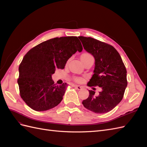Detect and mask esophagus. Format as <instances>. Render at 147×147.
Instances as JSON below:
<instances>
[{
	"mask_svg": "<svg viewBox=\"0 0 147 147\" xmlns=\"http://www.w3.org/2000/svg\"><path fill=\"white\" fill-rule=\"evenodd\" d=\"M74 87L77 90H82V86H79V85H74Z\"/></svg>",
	"mask_w": 147,
	"mask_h": 147,
	"instance_id": "1",
	"label": "esophagus"
}]
</instances>
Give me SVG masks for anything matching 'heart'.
<instances>
[{
  "instance_id": "1",
  "label": "heart",
  "mask_w": 147,
  "mask_h": 147,
  "mask_svg": "<svg viewBox=\"0 0 147 147\" xmlns=\"http://www.w3.org/2000/svg\"><path fill=\"white\" fill-rule=\"evenodd\" d=\"M91 56H92V55H90V53H84L83 54H82V56H81V59H82V61H83V60L85 59L88 58V57H91ZM74 80L75 82H76L80 83V82H81L82 81V79L80 77H75L74 78Z\"/></svg>"
}]
</instances>
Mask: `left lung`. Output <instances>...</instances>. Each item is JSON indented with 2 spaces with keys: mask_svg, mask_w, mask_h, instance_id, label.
<instances>
[{
  "mask_svg": "<svg viewBox=\"0 0 147 147\" xmlns=\"http://www.w3.org/2000/svg\"><path fill=\"white\" fill-rule=\"evenodd\" d=\"M83 48L95 58L94 74L88 86H99L102 91L95 96L94 91L82 104L96 113H105L114 109L123 99L127 84V71L118 52L113 46L91 37L80 36Z\"/></svg>",
  "mask_w": 147,
  "mask_h": 147,
  "instance_id": "8db88e82",
  "label": "left lung"
}]
</instances>
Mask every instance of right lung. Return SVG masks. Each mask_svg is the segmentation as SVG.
<instances>
[{"label":"right lung","instance_id":"add662e5","mask_svg":"<svg viewBox=\"0 0 147 147\" xmlns=\"http://www.w3.org/2000/svg\"><path fill=\"white\" fill-rule=\"evenodd\" d=\"M83 47L77 37L53 38L31 48L19 67L20 94L29 107L36 111L54 108L63 100L67 83L56 86L51 75L64 69L67 61Z\"/></svg>","mask_w":147,"mask_h":147}]
</instances>
